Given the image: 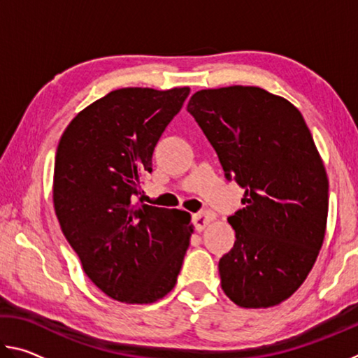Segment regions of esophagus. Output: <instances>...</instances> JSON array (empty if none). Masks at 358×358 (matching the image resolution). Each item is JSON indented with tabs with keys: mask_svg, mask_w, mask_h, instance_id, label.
<instances>
[{
	"mask_svg": "<svg viewBox=\"0 0 358 358\" xmlns=\"http://www.w3.org/2000/svg\"><path fill=\"white\" fill-rule=\"evenodd\" d=\"M213 221V215L207 213V211H202V213H196L192 216V222H194V227H196V230H201L205 229V226H208V224Z\"/></svg>",
	"mask_w": 358,
	"mask_h": 358,
	"instance_id": "obj_1",
	"label": "esophagus"
}]
</instances>
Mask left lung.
<instances>
[{"instance_id": "obj_1", "label": "left lung", "mask_w": 358, "mask_h": 358, "mask_svg": "<svg viewBox=\"0 0 358 358\" xmlns=\"http://www.w3.org/2000/svg\"><path fill=\"white\" fill-rule=\"evenodd\" d=\"M189 112L245 189L229 216L235 243L220 260L221 287L241 308H270L306 280L324 243L329 178L299 108L259 87L201 90Z\"/></svg>"}]
</instances>
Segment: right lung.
Wrapping results in <instances>:
<instances>
[{
	"mask_svg": "<svg viewBox=\"0 0 358 358\" xmlns=\"http://www.w3.org/2000/svg\"><path fill=\"white\" fill-rule=\"evenodd\" d=\"M189 88H120L83 108L59 138L53 207L96 287L147 305L177 284L192 224L181 210L136 203L141 178Z\"/></svg>",
	"mask_w": 358,
	"mask_h": 358,
	"instance_id": "right-lung-1",
	"label": "right lung"
}]
</instances>
